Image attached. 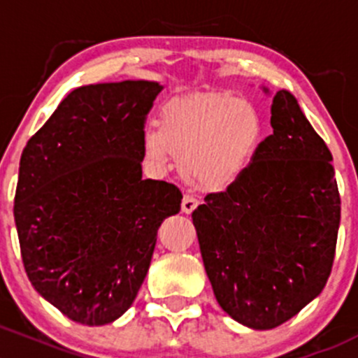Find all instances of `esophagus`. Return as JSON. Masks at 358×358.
<instances>
[{
  "label": "esophagus",
  "instance_id": "esophagus-1",
  "mask_svg": "<svg viewBox=\"0 0 358 358\" xmlns=\"http://www.w3.org/2000/svg\"><path fill=\"white\" fill-rule=\"evenodd\" d=\"M198 206V200L194 196H191V194H184L182 198V203H180V208H182L184 213H191L194 208Z\"/></svg>",
  "mask_w": 358,
  "mask_h": 358
}]
</instances>
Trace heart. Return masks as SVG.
<instances>
[{"instance_id": "obj_1", "label": "heart", "mask_w": 358, "mask_h": 358, "mask_svg": "<svg viewBox=\"0 0 358 358\" xmlns=\"http://www.w3.org/2000/svg\"><path fill=\"white\" fill-rule=\"evenodd\" d=\"M158 131H146V157L158 167L180 158L187 182L203 191H224L238 182L255 160L264 122L245 98L203 94L165 106Z\"/></svg>"}]
</instances>
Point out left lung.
<instances>
[{
  "label": "left lung",
  "instance_id": "obj_1",
  "mask_svg": "<svg viewBox=\"0 0 358 358\" xmlns=\"http://www.w3.org/2000/svg\"><path fill=\"white\" fill-rule=\"evenodd\" d=\"M271 125L246 174L191 215L217 301L252 329H274L319 296L341 217L333 155L289 91L272 99Z\"/></svg>",
  "mask_w": 358,
  "mask_h": 358
}]
</instances>
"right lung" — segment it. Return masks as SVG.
<instances>
[{
  "label": "right lung",
  "mask_w": 358,
  "mask_h": 358,
  "mask_svg": "<svg viewBox=\"0 0 358 358\" xmlns=\"http://www.w3.org/2000/svg\"><path fill=\"white\" fill-rule=\"evenodd\" d=\"M158 83L73 90L27 141L13 215L36 291L73 322L110 324L134 301L179 187L143 179L145 120Z\"/></svg>",
  "instance_id": "obj_1"
}]
</instances>
